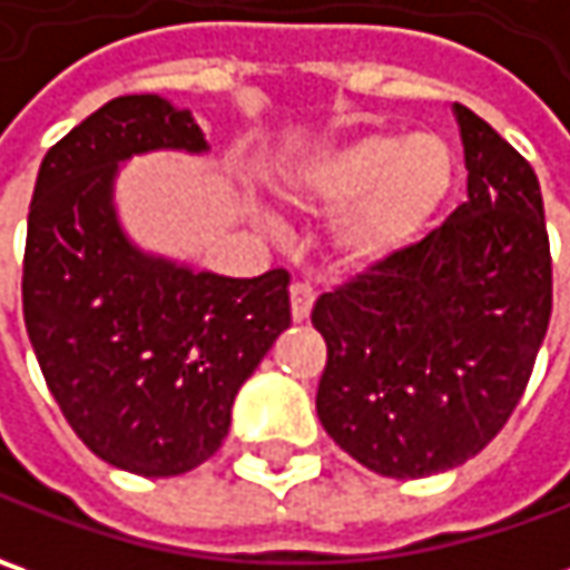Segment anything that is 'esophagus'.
<instances>
[{
	"label": "esophagus",
	"instance_id": "1",
	"mask_svg": "<svg viewBox=\"0 0 570 570\" xmlns=\"http://www.w3.org/2000/svg\"><path fill=\"white\" fill-rule=\"evenodd\" d=\"M312 303H315V289H312L306 281H296V284L289 286V309H293V318H296V322L309 318Z\"/></svg>",
	"mask_w": 570,
	"mask_h": 570
}]
</instances>
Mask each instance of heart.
Here are the masks:
<instances>
[{"label":"heart","mask_w":570,"mask_h":570,"mask_svg":"<svg viewBox=\"0 0 570 570\" xmlns=\"http://www.w3.org/2000/svg\"><path fill=\"white\" fill-rule=\"evenodd\" d=\"M456 181L453 149L436 137L363 134L312 156L293 194L312 207H344L341 248L370 264L405 252Z\"/></svg>","instance_id":"obj_1"}]
</instances>
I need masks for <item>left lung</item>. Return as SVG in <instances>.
Here are the masks:
<instances>
[{"instance_id": "left-lung-1", "label": "left lung", "mask_w": 570, "mask_h": 570, "mask_svg": "<svg viewBox=\"0 0 570 570\" xmlns=\"http://www.w3.org/2000/svg\"><path fill=\"white\" fill-rule=\"evenodd\" d=\"M456 120L469 200L312 306L328 347L318 421L385 479L479 456L517 409L552 318L539 178L479 114L456 105Z\"/></svg>"}]
</instances>
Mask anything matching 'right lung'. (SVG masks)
Returning a JSON list of instances; mask_svg holds the SVG:
<instances>
[{
  "instance_id": "obj_1",
  "label": "right lung",
  "mask_w": 570,
  "mask_h": 570,
  "mask_svg": "<svg viewBox=\"0 0 570 570\" xmlns=\"http://www.w3.org/2000/svg\"><path fill=\"white\" fill-rule=\"evenodd\" d=\"M207 149L190 111L124 95L72 127L40 161L28 210L21 309L62 417L98 459L146 479L197 469L289 325V274L252 281L146 258L117 226V161Z\"/></svg>"
}]
</instances>
